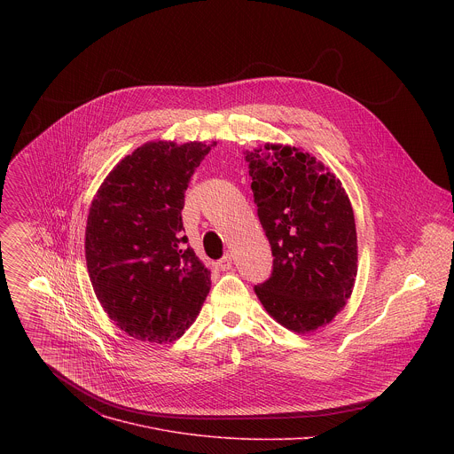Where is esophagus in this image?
Here are the masks:
<instances>
[{
  "mask_svg": "<svg viewBox=\"0 0 454 454\" xmlns=\"http://www.w3.org/2000/svg\"><path fill=\"white\" fill-rule=\"evenodd\" d=\"M218 267L222 270H229L232 267V257L229 254H225L222 259L218 260Z\"/></svg>",
  "mask_w": 454,
  "mask_h": 454,
  "instance_id": "34e87169",
  "label": "esophagus"
}]
</instances>
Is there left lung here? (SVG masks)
<instances>
[{
  "label": "left lung",
  "instance_id": "left-lung-1",
  "mask_svg": "<svg viewBox=\"0 0 454 454\" xmlns=\"http://www.w3.org/2000/svg\"><path fill=\"white\" fill-rule=\"evenodd\" d=\"M272 272L255 285L265 311L297 333L330 324L356 278V227L340 182L311 153L263 145L247 152Z\"/></svg>",
  "mask_w": 454,
  "mask_h": 454
}]
</instances>
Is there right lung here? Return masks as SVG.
<instances>
[{"label":"right lung","mask_w":454,"mask_h":454,"mask_svg":"<svg viewBox=\"0 0 454 454\" xmlns=\"http://www.w3.org/2000/svg\"><path fill=\"white\" fill-rule=\"evenodd\" d=\"M213 145L145 143L114 168L90 204L89 278L110 320L134 339L182 337L209 294L211 270L187 245L182 209Z\"/></svg>","instance_id":"right-lung-1"}]
</instances>
